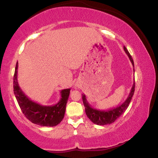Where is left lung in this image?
<instances>
[{
	"label": "left lung",
	"mask_w": 158,
	"mask_h": 158,
	"mask_svg": "<svg viewBox=\"0 0 158 158\" xmlns=\"http://www.w3.org/2000/svg\"><path fill=\"white\" fill-rule=\"evenodd\" d=\"M124 49L125 52L127 53V55H128V57L130 60V61L134 67V61L132 57L130 55V54L127 50L126 47L124 46ZM135 68V67H134ZM134 72H135V69H134ZM135 81V80H134ZM135 83L134 81L133 85L131 88L130 93H129L128 97H127L126 100L124 101V103H122V104L118 105L115 108H112V109L109 110H98L96 109H94L90 106V105L88 103L87 100H86L85 95H83L82 96V98H83V104L85 106V114L88 118L93 123L96 124L97 125H106L110 124L111 123L115 122L117 118L119 117L120 116H122L123 114L124 113V111H126L127 108L129 106V103L132 98L134 93H135Z\"/></svg>",
	"instance_id": "1"
}]
</instances>
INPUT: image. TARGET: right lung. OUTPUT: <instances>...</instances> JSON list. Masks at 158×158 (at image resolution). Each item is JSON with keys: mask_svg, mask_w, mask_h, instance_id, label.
Instances as JSON below:
<instances>
[{"mask_svg": "<svg viewBox=\"0 0 158 158\" xmlns=\"http://www.w3.org/2000/svg\"><path fill=\"white\" fill-rule=\"evenodd\" d=\"M18 62L16 64L14 76V92L24 116L34 124L42 127H55L63 119L70 88L60 91L61 98L54 106H42L30 100L19 87L17 81Z\"/></svg>", "mask_w": 158, "mask_h": 158, "instance_id": "obj_1", "label": "right lung"}]
</instances>
